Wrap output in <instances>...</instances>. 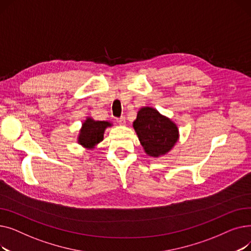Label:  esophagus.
I'll return each instance as SVG.
<instances>
[{"label":"esophagus","mask_w":251,"mask_h":251,"mask_svg":"<svg viewBox=\"0 0 251 251\" xmlns=\"http://www.w3.org/2000/svg\"><path fill=\"white\" fill-rule=\"evenodd\" d=\"M117 123H119L120 125H125V123H126V119H125V117H120V118H118L117 119Z\"/></svg>","instance_id":"obj_1"}]
</instances>
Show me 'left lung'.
Wrapping results in <instances>:
<instances>
[{
  "label": "left lung",
  "mask_w": 251,
  "mask_h": 251,
  "mask_svg": "<svg viewBox=\"0 0 251 251\" xmlns=\"http://www.w3.org/2000/svg\"><path fill=\"white\" fill-rule=\"evenodd\" d=\"M133 127L144 151L153 157L169 152L179 138L177 125L150 107L138 111Z\"/></svg>",
  "instance_id": "left-lung-1"
}]
</instances>
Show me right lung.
<instances>
[{
  "label": "right lung",
  "mask_w": 251,
  "mask_h": 251,
  "mask_svg": "<svg viewBox=\"0 0 251 251\" xmlns=\"http://www.w3.org/2000/svg\"><path fill=\"white\" fill-rule=\"evenodd\" d=\"M111 126L110 122L95 121L94 119L87 118L79 132L78 143L87 150L94 149L103 139L104 130Z\"/></svg>",
  "instance_id": "obj_1"
}]
</instances>
